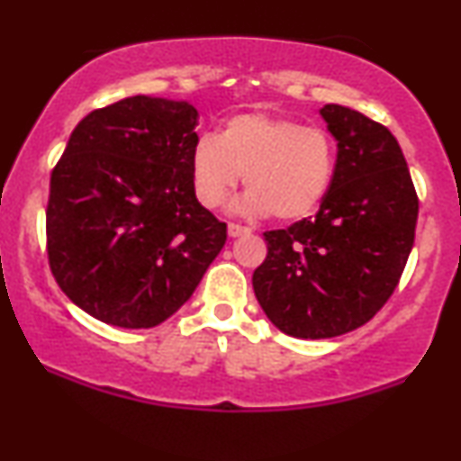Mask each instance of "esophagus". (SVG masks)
Segmentation results:
<instances>
[{
	"label": "esophagus",
	"mask_w": 461,
	"mask_h": 461,
	"mask_svg": "<svg viewBox=\"0 0 461 461\" xmlns=\"http://www.w3.org/2000/svg\"><path fill=\"white\" fill-rule=\"evenodd\" d=\"M227 234H230L231 238H240V236H249L251 234V230L245 225H238V223H230L227 225Z\"/></svg>",
	"instance_id": "34e87169"
}]
</instances>
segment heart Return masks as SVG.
<instances>
[{
	"label": "heart",
	"mask_w": 461,
	"mask_h": 461,
	"mask_svg": "<svg viewBox=\"0 0 461 461\" xmlns=\"http://www.w3.org/2000/svg\"><path fill=\"white\" fill-rule=\"evenodd\" d=\"M336 158V140L325 130L288 116L247 113L227 119L219 136H199L190 168L205 208L225 205L245 176L247 212L299 221L330 193Z\"/></svg>",
	"instance_id": "heart-1"
}]
</instances>
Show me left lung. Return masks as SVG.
<instances>
[{
	"label": "left lung",
	"mask_w": 461,
	"mask_h": 461,
	"mask_svg": "<svg viewBox=\"0 0 461 461\" xmlns=\"http://www.w3.org/2000/svg\"><path fill=\"white\" fill-rule=\"evenodd\" d=\"M336 176L319 212L264 231L253 293L279 331L333 338L357 330L399 285L414 245L418 194L399 142L357 110L327 104Z\"/></svg>",
	"instance_id": "obj_1"
}]
</instances>
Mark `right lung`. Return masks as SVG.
<instances>
[{
  "label": "right lung",
  "instance_id": "1",
  "mask_svg": "<svg viewBox=\"0 0 461 461\" xmlns=\"http://www.w3.org/2000/svg\"><path fill=\"white\" fill-rule=\"evenodd\" d=\"M197 119L186 102L121 99L79 121L51 171L47 260L97 321L160 325L225 245L227 225L194 197Z\"/></svg>",
  "mask_w": 461,
  "mask_h": 461
}]
</instances>
